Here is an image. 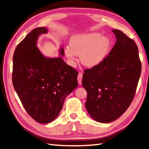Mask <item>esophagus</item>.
<instances>
[{
	"label": "esophagus",
	"instance_id": "obj_1",
	"mask_svg": "<svg viewBox=\"0 0 149 149\" xmlns=\"http://www.w3.org/2000/svg\"><path fill=\"white\" fill-rule=\"evenodd\" d=\"M82 79H83V74L81 72H79L77 76V80H78V83L79 84H82Z\"/></svg>",
	"mask_w": 149,
	"mask_h": 149
}]
</instances>
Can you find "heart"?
Wrapping results in <instances>:
<instances>
[{"label": "heart", "mask_w": 149, "mask_h": 149, "mask_svg": "<svg viewBox=\"0 0 149 149\" xmlns=\"http://www.w3.org/2000/svg\"><path fill=\"white\" fill-rule=\"evenodd\" d=\"M110 44L109 38L101 36L99 33L76 34L71 37L70 47H65V54L72 65L74 63L76 55H80L82 64L93 67L106 58Z\"/></svg>", "instance_id": "obj_1"}]
</instances>
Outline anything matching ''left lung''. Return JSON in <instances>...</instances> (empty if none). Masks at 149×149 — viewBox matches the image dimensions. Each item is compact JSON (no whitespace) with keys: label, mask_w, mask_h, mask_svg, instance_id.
<instances>
[{"label":"left lung","mask_w":149,"mask_h":149,"mask_svg":"<svg viewBox=\"0 0 149 149\" xmlns=\"http://www.w3.org/2000/svg\"><path fill=\"white\" fill-rule=\"evenodd\" d=\"M116 41L104 61L84 70L82 84L87 91L85 106L96 121L116 120L131 104L141 71L134 41L121 31L113 30Z\"/></svg>","instance_id":"8db88e82"}]
</instances>
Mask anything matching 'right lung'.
Here are the masks:
<instances>
[{
    "label": "right lung",
    "mask_w": 149,
    "mask_h": 149,
    "mask_svg": "<svg viewBox=\"0 0 149 149\" xmlns=\"http://www.w3.org/2000/svg\"><path fill=\"white\" fill-rule=\"evenodd\" d=\"M46 27L31 31L18 44L13 58L12 81L15 90L27 113L40 123L56 118L66 97L77 86L78 72L61 57H45L37 47ZM60 54L64 55L63 48Z\"/></svg>",
    "instance_id": "right-lung-1"
}]
</instances>
